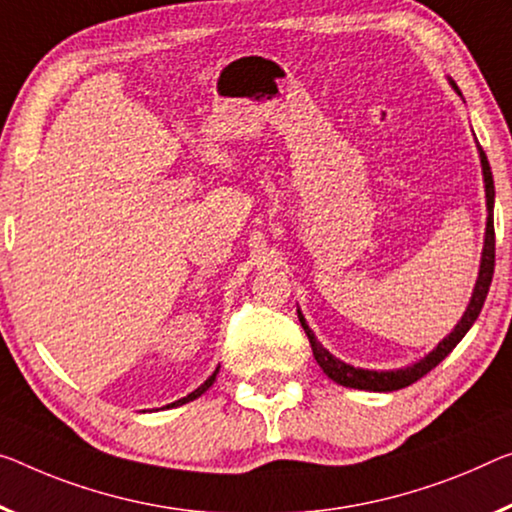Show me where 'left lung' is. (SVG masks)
Returning <instances> with one entry per match:
<instances>
[{
  "mask_svg": "<svg viewBox=\"0 0 512 512\" xmlns=\"http://www.w3.org/2000/svg\"><path fill=\"white\" fill-rule=\"evenodd\" d=\"M455 89H458V86H455ZM481 164H483L485 196H487V231H485V247H483V258H481V272H478L474 295H471V302L467 306L465 316H462V320L458 322V325H455L453 332L448 334L426 359H421L419 364L400 368V371H382V373L364 371V368L348 366V364H343V361H338L336 357L329 355V352L316 341V336L311 334L309 325H306L304 318L300 316L304 332H306V336H309L313 357H316V361L320 364L322 371H325V375L332 377L336 384H343V387H350V389H366V391H396V389L410 387V384H414L416 380H421L423 375L430 373L432 368L439 364V361L451 355V350L462 341V336H465L469 332V327L476 322L478 313H481L483 304H485L487 290H490L492 274H494V217H492L494 180H492L490 162H487L483 148H481Z\"/></svg>",
  "mask_w": 512,
  "mask_h": 512,
  "instance_id": "left-lung-1",
  "label": "left lung"
}]
</instances>
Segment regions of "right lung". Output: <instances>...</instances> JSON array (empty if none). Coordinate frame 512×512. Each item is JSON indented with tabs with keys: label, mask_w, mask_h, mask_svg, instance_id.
<instances>
[{
	"label": "right lung",
	"mask_w": 512,
	"mask_h": 512,
	"mask_svg": "<svg viewBox=\"0 0 512 512\" xmlns=\"http://www.w3.org/2000/svg\"><path fill=\"white\" fill-rule=\"evenodd\" d=\"M217 371H219V368H217ZM217 371L215 373H212L210 377H208V380L206 382H203L201 384V387L199 389H196V391H192L190 393V396H185V398H180V400H176V403H171V405H167V407H176V405H185V403H190V400H194V398H199L201 396V393L203 391H208L210 387H212V382H215V377H217Z\"/></svg>",
	"instance_id": "add662e5"
}]
</instances>
